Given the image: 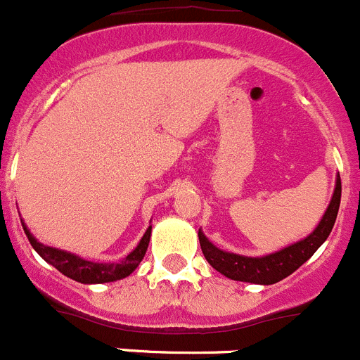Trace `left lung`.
<instances>
[{
    "instance_id": "left-lung-1",
    "label": "left lung",
    "mask_w": 360,
    "mask_h": 360,
    "mask_svg": "<svg viewBox=\"0 0 360 360\" xmlns=\"http://www.w3.org/2000/svg\"><path fill=\"white\" fill-rule=\"evenodd\" d=\"M339 204H341V177L338 176L334 195H332V200L328 204L327 211H325L323 218L320 220L316 229L312 231L304 240L297 241V243L290 245V247L281 248V250L274 252V254H268V256L248 257L233 254V252L220 250L199 229L200 248H202V254L207 259V263L214 270L220 271L221 275H226V277L233 278V281L264 284V286L275 284V282L282 281V278H286L288 275L293 274L295 270H298L323 245V241L327 240L335 224Z\"/></svg>"
}]
</instances>
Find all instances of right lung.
<instances>
[{
  "mask_svg": "<svg viewBox=\"0 0 360 360\" xmlns=\"http://www.w3.org/2000/svg\"><path fill=\"white\" fill-rule=\"evenodd\" d=\"M21 224L30 243L37 250V254L44 261H48L49 264H53L56 270L62 271L63 275H67L72 281L82 282V284H103V282L120 281V278L133 274L136 270V266L140 264V261L143 259V256H146L150 240V229H153L149 226V229L146 231V234L142 236L140 243L136 245V248L131 254H127L122 261H119V263H94V261H86L83 257L76 256V254H70V252L58 250V248L39 243L33 238V234L28 231V227L25 226V221L21 220Z\"/></svg>",
  "mask_w": 360,
  "mask_h": 360,
  "instance_id": "1",
  "label": "right lung"
}]
</instances>
